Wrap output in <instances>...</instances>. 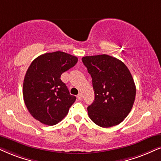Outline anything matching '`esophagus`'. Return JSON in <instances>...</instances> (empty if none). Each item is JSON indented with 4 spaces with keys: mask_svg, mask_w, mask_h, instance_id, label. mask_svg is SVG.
Masks as SVG:
<instances>
[{
    "mask_svg": "<svg viewBox=\"0 0 161 161\" xmlns=\"http://www.w3.org/2000/svg\"><path fill=\"white\" fill-rule=\"evenodd\" d=\"M77 98H78L79 100H82V93H79L78 96H77Z\"/></svg>",
    "mask_w": 161,
    "mask_h": 161,
    "instance_id": "obj_1",
    "label": "esophagus"
}]
</instances>
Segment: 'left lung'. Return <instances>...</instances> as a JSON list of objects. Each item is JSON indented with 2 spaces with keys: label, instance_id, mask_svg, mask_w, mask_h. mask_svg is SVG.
I'll return each instance as SVG.
<instances>
[{
  "label": "left lung",
  "instance_id": "1",
  "mask_svg": "<svg viewBox=\"0 0 161 161\" xmlns=\"http://www.w3.org/2000/svg\"><path fill=\"white\" fill-rule=\"evenodd\" d=\"M83 64L92 78L94 100L87 107L95 124L108 128L122 123L135 103L136 87L123 62L108 55L85 56Z\"/></svg>",
  "mask_w": 161,
  "mask_h": 161
}]
</instances>
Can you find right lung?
Listing matches in <instances>:
<instances>
[{"label": "right lung", "instance_id": "obj_1", "mask_svg": "<svg viewBox=\"0 0 161 161\" xmlns=\"http://www.w3.org/2000/svg\"><path fill=\"white\" fill-rule=\"evenodd\" d=\"M77 62V57L61 51L47 53L32 61L24 77L23 97L36 119L54 125L68 114L76 98L70 94L61 75Z\"/></svg>", "mask_w": 161, "mask_h": 161}]
</instances>
